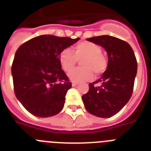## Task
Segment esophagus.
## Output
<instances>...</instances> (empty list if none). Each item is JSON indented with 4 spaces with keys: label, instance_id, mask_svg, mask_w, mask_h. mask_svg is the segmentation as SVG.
Segmentation results:
<instances>
[{
    "label": "esophagus",
    "instance_id": "obj_1",
    "mask_svg": "<svg viewBox=\"0 0 151 151\" xmlns=\"http://www.w3.org/2000/svg\"><path fill=\"white\" fill-rule=\"evenodd\" d=\"M78 85V82H73V83H72V85H73V87H76V86H77Z\"/></svg>",
    "mask_w": 151,
    "mask_h": 151
}]
</instances>
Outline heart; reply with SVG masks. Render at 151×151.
Masks as SVG:
<instances>
[{"instance_id":"1","label":"heart","mask_w":151,"mask_h":151,"mask_svg":"<svg viewBox=\"0 0 151 151\" xmlns=\"http://www.w3.org/2000/svg\"><path fill=\"white\" fill-rule=\"evenodd\" d=\"M81 60L82 67L73 70L69 78L74 82L89 81L93 78V72L96 75L104 73L108 67V60L102 54V48L93 42L84 41L73 47V53L69 48H64L59 55V60L65 72H70L77 61Z\"/></svg>"}]
</instances>
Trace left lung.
<instances>
[{"mask_svg": "<svg viewBox=\"0 0 151 151\" xmlns=\"http://www.w3.org/2000/svg\"><path fill=\"white\" fill-rule=\"evenodd\" d=\"M87 40L101 45L108 54V67L97 81L89 84V91L81 96L88 112L99 117H110L128 103L133 91L137 60L132 47L111 36L93 37ZM100 83L99 86L95 84Z\"/></svg>", "mask_w": 151, "mask_h": 151, "instance_id": "1", "label": "left lung"}]
</instances>
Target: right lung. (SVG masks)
<instances>
[{
    "instance_id": "1",
    "label": "right lung",
    "mask_w": 151,
    "mask_h": 151,
    "mask_svg": "<svg viewBox=\"0 0 151 151\" xmlns=\"http://www.w3.org/2000/svg\"><path fill=\"white\" fill-rule=\"evenodd\" d=\"M79 39L41 35L17 49L12 64L15 94L30 114L48 117L62 110L72 83L61 69L59 55Z\"/></svg>"
}]
</instances>
